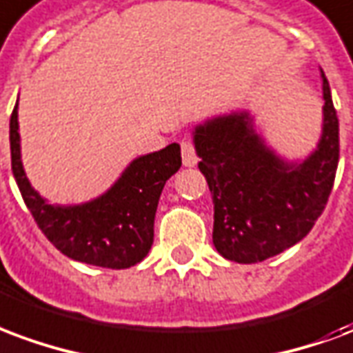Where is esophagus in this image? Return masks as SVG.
Returning a JSON list of instances; mask_svg holds the SVG:
<instances>
[{
  "label": "esophagus",
  "instance_id": "34e87169",
  "mask_svg": "<svg viewBox=\"0 0 353 353\" xmlns=\"http://www.w3.org/2000/svg\"><path fill=\"white\" fill-rule=\"evenodd\" d=\"M181 157H183L185 166H194L198 163L196 150H194V143H192L190 138L181 140Z\"/></svg>",
  "mask_w": 353,
  "mask_h": 353
}]
</instances>
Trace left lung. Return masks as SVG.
I'll return each mask as SVG.
<instances>
[{
    "label": "left lung",
    "mask_w": 353,
    "mask_h": 353,
    "mask_svg": "<svg viewBox=\"0 0 353 353\" xmlns=\"http://www.w3.org/2000/svg\"><path fill=\"white\" fill-rule=\"evenodd\" d=\"M323 82V132L303 163H284L252 130L247 112L194 130L198 168L215 205L213 245L226 260L263 262L309 234L325 210L339 164V117Z\"/></svg>",
    "instance_id": "1"
}]
</instances>
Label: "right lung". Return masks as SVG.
<instances>
[{"label": "right lung", "instance_id": "add662e5", "mask_svg": "<svg viewBox=\"0 0 353 353\" xmlns=\"http://www.w3.org/2000/svg\"><path fill=\"white\" fill-rule=\"evenodd\" d=\"M18 103L10 114V164L23 202L46 239L77 262L125 270L153 245V224L164 183L181 166L179 143L138 157L106 194L82 205H52L37 194L20 161Z\"/></svg>", "mask_w": 353, "mask_h": 353}]
</instances>
